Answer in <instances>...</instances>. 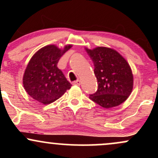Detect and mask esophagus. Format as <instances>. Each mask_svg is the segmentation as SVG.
<instances>
[{"instance_id":"1","label":"esophagus","mask_w":158,"mask_h":158,"mask_svg":"<svg viewBox=\"0 0 158 158\" xmlns=\"http://www.w3.org/2000/svg\"><path fill=\"white\" fill-rule=\"evenodd\" d=\"M73 84L74 85H81V81L78 79V80L73 81Z\"/></svg>"}]
</instances>
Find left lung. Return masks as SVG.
<instances>
[{
    "label": "left lung",
    "instance_id": "8db88e82",
    "mask_svg": "<svg viewBox=\"0 0 158 158\" xmlns=\"http://www.w3.org/2000/svg\"><path fill=\"white\" fill-rule=\"evenodd\" d=\"M86 51L94 65L98 89L89 98L105 108L120 105L133 88V75L126 59L113 49L98 47Z\"/></svg>",
    "mask_w": 158,
    "mask_h": 158
}]
</instances>
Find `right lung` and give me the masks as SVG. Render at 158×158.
<instances>
[{"label": "right lung", "mask_w": 158, "mask_h": 158, "mask_svg": "<svg viewBox=\"0 0 158 158\" xmlns=\"http://www.w3.org/2000/svg\"><path fill=\"white\" fill-rule=\"evenodd\" d=\"M72 47L60 50L55 45L40 49L32 57L23 78L27 93L39 102L47 105L59 99L71 88L57 64L64 52Z\"/></svg>", "instance_id": "1"}]
</instances>
